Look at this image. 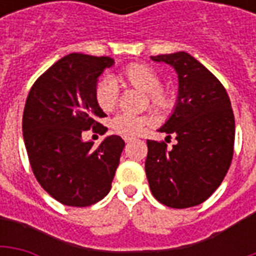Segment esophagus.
<instances>
[{"label":"esophagus","mask_w":256,"mask_h":256,"mask_svg":"<svg viewBox=\"0 0 256 256\" xmlns=\"http://www.w3.org/2000/svg\"><path fill=\"white\" fill-rule=\"evenodd\" d=\"M123 140H124V142H130V141H133V137H123Z\"/></svg>","instance_id":"34e87169"}]
</instances>
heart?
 I'll use <instances>...</instances> for the list:
<instances>
[{
    "instance_id": "1",
    "label": "heart",
    "mask_w": 256,
    "mask_h": 256,
    "mask_svg": "<svg viewBox=\"0 0 256 256\" xmlns=\"http://www.w3.org/2000/svg\"><path fill=\"white\" fill-rule=\"evenodd\" d=\"M119 84H128L146 94L152 106L158 110H167L172 106V96L160 86V75L150 66L141 63L130 64L118 74L115 79L102 76L94 86V101L101 111L112 112L118 104ZM150 123L148 116H134L128 114L116 115L111 120V128L126 137L137 136Z\"/></svg>"
}]
</instances>
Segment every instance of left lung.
Wrapping results in <instances>:
<instances>
[{"label": "left lung", "instance_id": "obj_1", "mask_svg": "<svg viewBox=\"0 0 256 256\" xmlns=\"http://www.w3.org/2000/svg\"><path fill=\"white\" fill-rule=\"evenodd\" d=\"M178 74V97L172 116L159 132L172 150L148 140L145 172L152 194L172 208L203 203L229 170L234 145V115L229 96L218 79L186 52L150 56Z\"/></svg>", "mask_w": 256, "mask_h": 256}]
</instances>
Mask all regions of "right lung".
<instances>
[{
  "mask_svg": "<svg viewBox=\"0 0 256 256\" xmlns=\"http://www.w3.org/2000/svg\"><path fill=\"white\" fill-rule=\"evenodd\" d=\"M114 58L70 53L32 84L23 112V138L36 181L70 207H88L111 189L124 141L108 136L97 148L82 140L93 128L104 134L94 86Z\"/></svg>",
  "mask_w": 256,
  "mask_h": 256,
  "instance_id": "right-lung-1",
  "label": "right lung"
}]
</instances>
